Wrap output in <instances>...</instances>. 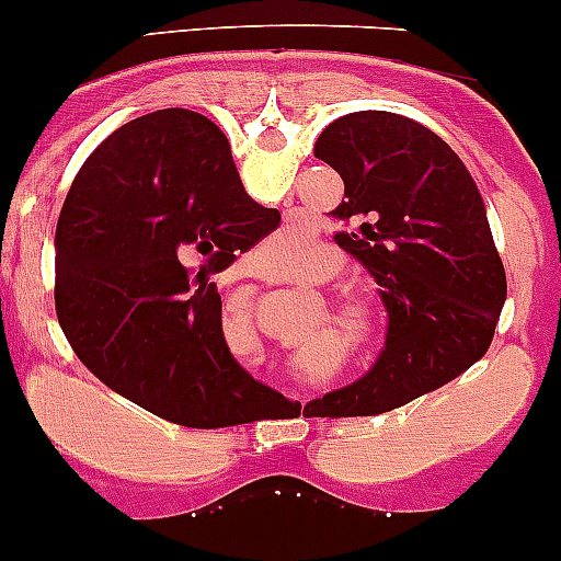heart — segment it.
<instances>
[{
    "label": "heart",
    "mask_w": 561,
    "mask_h": 561,
    "mask_svg": "<svg viewBox=\"0 0 561 561\" xmlns=\"http://www.w3.org/2000/svg\"><path fill=\"white\" fill-rule=\"evenodd\" d=\"M345 271V257L331 243L301 241L290 252L287 279L329 285ZM334 320L356 351H373L386 334V304L378 287L364 279H347L329 296Z\"/></svg>",
    "instance_id": "obj_1"
}]
</instances>
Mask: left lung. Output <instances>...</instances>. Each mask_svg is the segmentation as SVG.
<instances>
[{
	"mask_svg": "<svg viewBox=\"0 0 561 561\" xmlns=\"http://www.w3.org/2000/svg\"><path fill=\"white\" fill-rule=\"evenodd\" d=\"M314 156L345 183L331 216L351 230L334 241L375 276L389 312L373 369L314 402L329 416L389 411L485 356L507 276L474 178L431 128L353 112L318 136Z\"/></svg>",
	"mask_w": 561,
	"mask_h": 561,
	"instance_id": "obj_1",
	"label": "left lung"
}]
</instances>
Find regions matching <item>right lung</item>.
Instances as JSON below:
<instances>
[{
	"label": "right lung",
	"mask_w": 561,
	"mask_h": 561,
	"mask_svg": "<svg viewBox=\"0 0 561 561\" xmlns=\"http://www.w3.org/2000/svg\"><path fill=\"white\" fill-rule=\"evenodd\" d=\"M279 225L219 125L159 108L106 136L57 221V318L87 369L183 427L254 422L268 386L232 358L214 276Z\"/></svg>",
	"instance_id": "obj_1"
}]
</instances>
